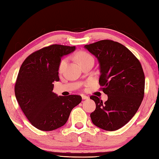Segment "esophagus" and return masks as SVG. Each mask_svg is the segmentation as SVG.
<instances>
[{"label":"esophagus","instance_id":"34e87169","mask_svg":"<svg viewBox=\"0 0 159 159\" xmlns=\"http://www.w3.org/2000/svg\"><path fill=\"white\" fill-rule=\"evenodd\" d=\"M82 98L83 99V100H88L89 98L88 96H86V95H82Z\"/></svg>","mask_w":159,"mask_h":159}]
</instances>
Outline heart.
Here are the masks:
<instances>
[{"label":"heart","mask_w":159,"mask_h":159,"mask_svg":"<svg viewBox=\"0 0 159 159\" xmlns=\"http://www.w3.org/2000/svg\"><path fill=\"white\" fill-rule=\"evenodd\" d=\"M76 58H77V61L79 62V64L80 65L83 64L84 62H85L87 60H89V59H93L92 57L90 55L89 53L86 52H84V51H81V52H79L78 53H77ZM66 59H62V60L61 61L60 64H59V68H58V70H59V72L61 71L62 69H63V68L64 67V66L66 64Z\"/></svg>","instance_id":"b5f03b06"}]
</instances>
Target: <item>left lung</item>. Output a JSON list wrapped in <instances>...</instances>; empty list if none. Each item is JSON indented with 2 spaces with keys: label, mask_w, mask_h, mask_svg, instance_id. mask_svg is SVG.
<instances>
[{
  "label": "left lung",
  "mask_w": 159,
  "mask_h": 159,
  "mask_svg": "<svg viewBox=\"0 0 159 159\" xmlns=\"http://www.w3.org/2000/svg\"><path fill=\"white\" fill-rule=\"evenodd\" d=\"M84 48L98 59L100 85L108 100L103 103L95 95L96 108L91 113L92 122L107 131L126 125L136 114L144 97L145 75L142 66L126 47L111 40L85 45Z\"/></svg>",
  "instance_id": "1"
}]
</instances>
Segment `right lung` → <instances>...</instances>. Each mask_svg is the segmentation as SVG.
Wrapping results in <instances>:
<instances>
[{"mask_svg": "<svg viewBox=\"0 0 159 159\" xmlns=\"http://www.w3.org/2000/svg\"><path fill=\"white\" fill-rule=\"evenodd\" d=\"M75 46L54 44L32 53L20 68L14 92L20 109L33 126L52 131L67 122L72 109L81 102L77 95L58 96L52 91L59 82V65L63 56Z\"/></svg>", "mask_w": 159, "mask_h": 159, "instance_id": "obj_1", "label": "right lung"}]
</instances>
